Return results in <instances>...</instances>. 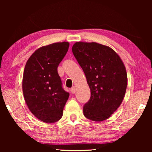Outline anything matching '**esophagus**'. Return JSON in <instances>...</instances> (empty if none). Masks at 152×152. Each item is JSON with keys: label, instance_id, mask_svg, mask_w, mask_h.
Instances as JSON below:
<instances>
[{"label": "esophagus", "instance_id": "34e87169", "mask_svg": "<svg viewBox=\"0 0 152 152\" xmlns=\"http://www.w3.org/2000/svg\"><path fill=\"white\" fill-rule=\"evenodd\" d=\"M70 91H71V93H75V91H76V87H72V88L70 89Z\"/></svg>", "mask_w": 152, "mask_h": 152}]
</instances>
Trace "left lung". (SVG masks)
<instances>
[{"instance_id":"left-lung-1","label":"left lung","mask_w":152,"mask_h":152,"mask_svg":"<svg viewBox=\"0 0 152 152\" xmlns=\"http://www.w3.org/2000/svg\"><path fill=\"white\" fill-rule=\"evenodd\" d=\"M72 53L84 72L91 90L83 114L93 121L107 119L121 105L127 86L124 63L115 51L96 42H76Z\"/></svg>"}]
</instances>
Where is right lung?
Returning a JSON list of instances; mask_svg holds the SVG:
<instances>
[{"label":"right lung","instance_id":"1","mask_svg":"<svg viewBox=\"0 0 152 152\" xmlns=\"http://www.w3.org/2000/svg\"><path fill=\"white\" fill-rule=\"evenodd\" d=\"M69 47L68 42L40 47L25 64L22 82L25 102L32 114L45 123H55L62 118L69 97L57 72Z\"/></svg>","mask_w":152,"mask_h":152}]
</instances>
